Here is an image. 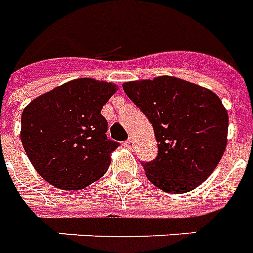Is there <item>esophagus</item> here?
<instances>
[{"mask_svg": "<svg viewBox=\"0 0 253 253\" xmlns=\"http://www.w3.org/2000/svg\"><path fill=\"white\" fill-rule=\"evenodd\" d=\"M125 146H126L127 149H130V150H131V149H134V139H132V138L127 139V141L125 142Z\"/></svg>", "mask_w": 253, "mask_h": 253, "instance_id": "1", "label": "esophagus"}]
</instances>
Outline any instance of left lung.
Listing matches in <instances>:
<instances>
[{
	"mask_svg": "<svg viewBox=\"0 0 253 253\" xmlns=\"http://www.w3.org/2000/svg\"><path fill=\"white\" fill-rule=\"evenodd\" d=\"M127 96L154 128L158 155L143 164L146 177L166 193L201 185L221 160L228 142V111L211 89L175 76L123 83Z\"/></svg>",
	"mask_w": 253,
	"mask_h": 253,
	"instance_id": "obj_1",
	"label": "left lung"
}]
</instances>
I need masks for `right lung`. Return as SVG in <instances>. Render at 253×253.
Listing matches in <instances>:
<instances>
[{"instance_id": "add662e5", "label": "right lung", "mask_w": 253, "mask_h": 253, "mask_svg": "<svg viewBox=\"0 0 253 253\" xmlns=\"http://www.w3.org/2000/svg\"><path fill=\"white\" fill-rule=\"evenodd\" d=\"M118 91L80 78L33 99L21 115V142L33 168L61 190H80L102 178L119 143L107 139L103 106Z\"/></svg>"}]
</instances>
